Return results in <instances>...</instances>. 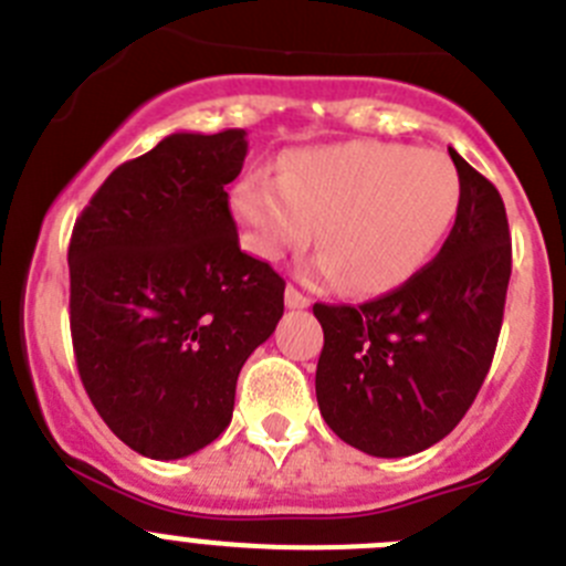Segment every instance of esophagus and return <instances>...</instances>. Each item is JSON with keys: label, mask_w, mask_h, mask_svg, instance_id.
<instances>
[{"label": "esophagus", "mask_w": 566, "mask_h": 566, "mask_svg": "<svg viewBox=\"0 0 566 566\" xmlns=\"http://www.w3.org/2000/svg\"><path fill=\"white\" fill-rule=\"evenodd\" d=\"M286 305H289V308H308L311 300L305 297L303 292H297L294 286H286Z\"/></svg>", "instance_id": "obj_1"}]
</instances>
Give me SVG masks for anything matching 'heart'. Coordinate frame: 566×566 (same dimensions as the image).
Masks as SVG:
<instances>
[{
    "label": "heart",
    "mask_w": 566,
    "mask_h": 566,
    "mask_svg": "<svg viewBox=\"0 0 566 566\" xmlns=\"http://www.w3.org/2000/svg\"><path fill=\"white\" fill-rule=\"evenodd\" d=\"M458 168L443 151L347 143L289 154L277 181L249 174L232 188V216L258 258L303 249L317 227L314 272L378 294L432 258L460 212Z\"/></svg>",
    "instance_id": "1"
}]
</instances>
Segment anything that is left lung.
<instances>
[{"label":"left lung","mask_w":566,"mask_h":566,"mask_svg":"<svg viewBox=\"0 0 566 566\" xmlns=\"http://www.w3.org/2000/svg\"><path fill=\"white\" fill-rule=\"evenodd\" d=\"M460 212L432 263L361 305H314L325 334L317 403L359 452L407 458L460 423L489 376L511 280L500 190L449 148Z\"/></svg>","instance_id":"1"}]
</instances>
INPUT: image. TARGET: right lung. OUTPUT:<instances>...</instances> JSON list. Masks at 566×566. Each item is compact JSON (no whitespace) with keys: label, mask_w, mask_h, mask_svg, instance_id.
<instances>
[{"label":"right lung","mask_w":566,"mask_h":566,"mask_svg":"<svg viewBox=\"0 0 566 566\" xmlns=\"http://www.w3.org/2000/svg\"><path fill=\"white\" fill-rule=\"evenodd\" d=\"M247 132L170 134L114 168L77 216L70 331L86 396L134 452L179 460L232 421L243 361L286 280L241 252L227 185Z\"/></svg>","instance_id":"add662e5"}]
</instances>
